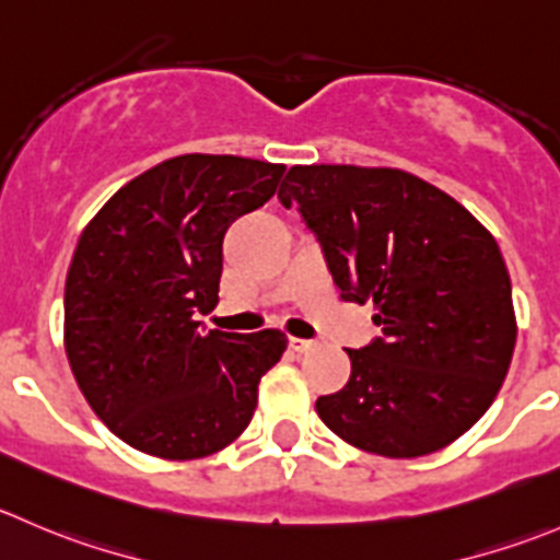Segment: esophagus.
Listing matches in <instances>:
<instances>
[{"label": "esophagus", "instance_id": "obj_1", "mask_svg": "<svg viewBox=\"0 0 560 560\" xmlns=\"http://www.w3.org/2000/svg\"><path fill=\"white\" fill-rule=\"evenodd\" d=\"M290 347L295 352H308L317 347V341H308V339H298V336H290Z\"/></svg>", "mask_w": 560, "mask_h": 560}]
</instances>
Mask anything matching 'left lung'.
<instances>
[{"label":"left lung","mask_w":560,"mask_h":560,"mask_svg":"<svg viewBox=\"0 0 560 560\" xmlns=\"http://www.w3.org/2000/svg\"><path fill=\"white\" fill-rule=\"evenodd\" d=\"M323 243L341 301L372 303L383 339L347 350L323 424L388 459L435 454L492 405L517 317L495 237L432 183L388 166H292L279 188Z\"/></svg>","instance_id":"8db88e82"}]
</instances>
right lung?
<instances>
[{
    "mask_svg": "<svg viewBox=\"0 0 560 560\" xmlns=\"http://www.w3.org/2000/svg\"><path fill=\"white\" fill-rule=\"evenodd\" d=\"M284 164L188 153L125 183L84 226L65 279V352L103 424L150 457L199 459L243 435L276 328L205 334L224 235L276 194Z\"/></svg>",
    "mask_w": 560,
    "mask_h": 560,
    "instance_id": "add662e5",
    "label": "right lung"
}]
</instances>
